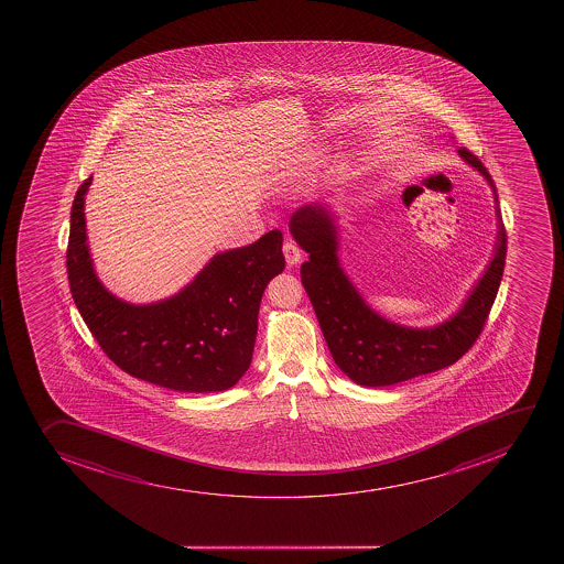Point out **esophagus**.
I'll list each match as a JSON object with an SVG mask.
<instances>
[{
  "mask_svg": "<svg viewBox=\"0 0 564 564\" xmlns=\"http://www.w3.org/2000/svg\"><path fill=\"white\" fill-rule=\"evenodd\" d=\"M283 253H285L286 264L289 267H296L297 262L302 261V250L294 240H286L283 245Z\"/></svg>",
  "mask_w": 564,
  "mask_h": 564,
  "instance_id": "obj_1",
  "label": "esophagus"
}]
</instances>
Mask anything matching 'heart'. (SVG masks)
Here are the masks:
<instances>
[{
  "mask_svg": "<svg viewBox=\"0 0 564 564\" xmlns=\"http://www.w3.org/2000/svg\"><path fill=\"white\" fill-rule=\"evenodd\" d=\"M308 163L302 162L297 167H292L291 171H286V174H283V184H294L296 180L302 178V176H305V171H307Z\"/></svg>",
  "mask_w": 564,
  "mask_h": 564,
  "instance_id": "obj_1",
  "label": "heart"
}]
</instances>
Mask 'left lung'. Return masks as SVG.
Segmentation results:
<instances>
[{
  "label": "left lung",
  "instance_id": "8db88e82",
  "mask_svg": "<svg viewBox=\"0 0 564 564\" xmlns=\"http://www.w3.org/2000/svg\"><path fill=\"white\" fill-rule=\"evenodd\" d=\"M457 154L491 187L497 239L484 273L456 313L440 324L429 327L397 324L366 302L341 267L340 224L330 204L316 202L292 213L289 229L297 246L308 253V261L300 270L303 286L333 360L358 386L384 388L440 371L468 351L486 324L502 281L508 239L491 174L467 149H457Z\"/></svg>",
  "mask_w": 564,
  "mask_h": 564
}]
</instances>
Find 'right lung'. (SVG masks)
I'll return each mask as SVG.
<instances>
[{"instance_id": "add662e5", "label": "right lung", "mask_w": 564, "mask_h": 564, "mask_svg": "<svg viewBox=\"0 0 564 564\" xmlns=\"http://www.w3.org/2000/svg\"><path fill=\"white\" fill-rule=\"evenodd\" d=\"M91 178L73 200L66 262L73 302L102 351L135 379L169 390L234 388L250 368L264 289L285 270L283 234L218 251L173 296L124 302L99 279L89 251L84 198Z\"/></svg>"}]
</instances>
